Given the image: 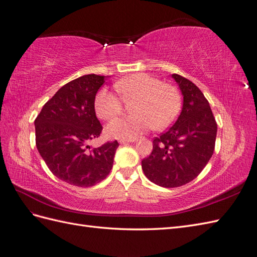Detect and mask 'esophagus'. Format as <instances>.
Returning a JSON list of instances; mask_svg holds the SVG:
<instances>
[{"label": "esophagus", "mask_w": 257, "mask_h": 257, "mask_svg": "<svg viewBox=\"0 0 257 257\" xmlns=\"http://www.w3.org/2000/svg\"><path fill=\"white\" fill-rule=\"evenodd\" d=\"M136 141V138H134V139H122V140H120L119 142L121 143V145H124V143H129V142H135Z\"/></svg>", "instance_id": "1"}]
</instances>
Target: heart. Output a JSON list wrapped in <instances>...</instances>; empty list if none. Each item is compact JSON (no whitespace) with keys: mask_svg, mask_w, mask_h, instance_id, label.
Segmentation results:
<instances>
[{"mask_svg":"<svg viewBox=\"0 0 257 257\" xmlns=\"http://www.w3.org/2000/svg\"><path fill=\"white\" fill-rule=\"evenodd\" d=\"M116 89L123 98H134V115L114 119L106 128L110 138L134 139L145 131L156 128L163 130L176 120L182 108L178 89L169 83H162L156 76L135 73L118 81ZM94 108L104 120L121 111V100L107 87L99 88L94 98Z\"/></svg>","mask_w":257,"mask_h":257,"instance_id":"obj_1","label":"heart"}]
</instances>
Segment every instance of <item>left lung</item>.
<instances>
[{
  "label": "left lung",
  "mask_w": 257,
  "mask_h": 257,
  "mask_svg": "<svg viewBox=\"0 0 257 257\" xmlns=\"http://www.w3.org/2000/svg\"><path fill=\"white\" fill-rule=\"evenodd\" d=\"M184 96L176 122L153 139V150L142 160V170L152 183L173 188L192 182L214 151L217 121L209 101L192 81L172 74Z\"/></svg>",
  "instance_id": "8db88e82"
}]
</instances>
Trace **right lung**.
<instances>
[{
    "label": "right lung",
    "instance_id": "obj_1",
    "mask_svg": "<svg viewBox=\"0 0 257 257\" xmlns=\"http://www.w3.org/2000/svg\"><path fill=\"white\" fill-rule=\"evenodd\" d=\"M105 76L83 75L63 85L35 119L36 147L48 169L61 181L91 187L109 174L119 143L92 148L103 126L95 114L94 98Z\"/></svg>",
    "mask_w": 257,
    "mask_h": 257
}]
</instances>
